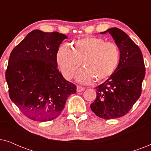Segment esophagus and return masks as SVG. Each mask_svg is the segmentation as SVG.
<instances>
[{"instance_id": "1", "label": "esophagus", "mask_w": 151, "mask_h": 151, "mask_svg": "<svg viewBox=\"0 0 151 151\" xmlns=\"http://www.w3.org/2000/svg\"><path fill=\"white\" fill-rule=\"evenodd\" d=\"M84 90V88L82 87L81 86H77V91L78 92H81V91H83Z\"/></svg>"}]
</instances>
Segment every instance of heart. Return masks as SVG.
Returning a JSON list of instances; mask_svg holds the SVG:
<instances>
[{"mask_svg": "<svg viewBox=\"0 0 151 151\" xmlns=\"http://www.w3.org/2000/svg\"><path fill=\"white\" fill-rule=\"evenodd\" d=\"M58 47L55 53L57 65L62 74L71 79L81 65L83 69L76 74L78 82L88 84L93 79L102 82L114 73L119 60V50L116 44L104 39L86 36Z\"/></svg>", "mask_w": 151, "mask_h": 151, "instance_id": "heart-1", "label": "heart"}]
</instances>
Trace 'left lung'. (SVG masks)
<instances>
[{
  "label": "left lung",
  "instance_id": "1",
  "mask_svg": "<svg viewBox=\"0 0 151 151\" xmlns=\"http://www.w3.org/2000/svg\"><path fill=\"white\" fill-rule=\"evenodd\" d=\"M119 50V61L112 76L96 88V99L91 109L97 116L109 119L127 114L141 96L145 67L139 47L122 30L108 29Z\"/></svg>",
  "mask_w": 151,
  "mask_h": 151
}]
</instances>
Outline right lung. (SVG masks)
<instances>
[{
  "label": "right lung",
  "instance_id": "1",
  "mask_svg": "<svg viewBox=\"0 0 151 151\" xmlns=\"http://www.w3.org/2000/svg\"><path fill=\"white\" fill-rule=\"evenodd\" d=\"M65 34L36 29L12 50L5 73L11 100L32 120L47 122L60 115L76 86L57 69L55 53Z\"/></svg>",
  "mask_w": 151,
  "mask_h": 151
}]
</instances>
